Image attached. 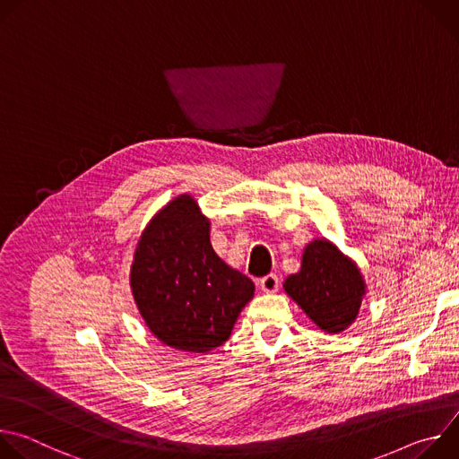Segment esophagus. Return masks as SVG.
Listing matches in <instances>:
<instances>
[{
    "label": "esophagus",
    "instance_id": "1",
    "mask_svg": "<svg viewBox=\"0 0 459 459\" xmlns=\"http://www.w3.org/2000/svg\"><path fill=\"white\" fill-rule=\"evenodd\" d=\"M259 289L267 292V294H274L280 289V278L276 274H269L265 278L259 280Z\"/></svg>",
    "mask_w": 459,
    "mask_h": 459
}]
</instances>
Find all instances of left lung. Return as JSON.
<instances>
[{"label": "left lung", "instance_id": "left-lung-1", "mask_svg": "<svg viewBox=\"0 0 459 459\" xmlns=\"http://www.w3.org/2000/svg\"><path fill=\"white\" fill-rule=\"evenodd\" d=\"M283 287L329 334L342 333L354 323L367 292L358 265L329 239H314L305 247L301 271L289 276Z\"/></svg>", "mask_w": 459, "mask_h": 459}]
</instances>
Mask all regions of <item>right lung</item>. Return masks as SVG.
I'll return each mask as SVG.
<instances>
[{"instance_id":"1","label":"right lung","mask_w":459,"mask_h":459,"mask_svg":"<svg viewBox=\"0 0 459 459\" xmlns=\"http://www.w3.org/2000/svg\"><path fill=\"white\" fill-rule=\"evenodd\" d=\"M130 289L151 333L185 352L223 345L254 283L230 269L211 245V221L192 195L167 204L143 230Z\"/></svg>"}]
</instances>
